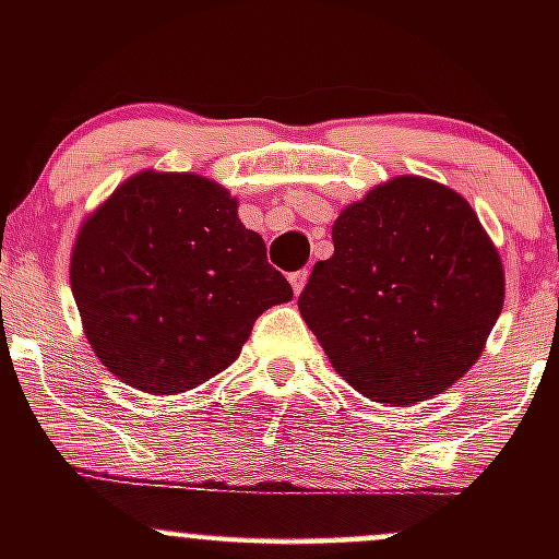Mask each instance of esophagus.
<instances>
[{
	"instance_id": "esophagus-1",
	"label": "esophagus",
	"mask_w": 559,
	"mask_h": 559,
	"mask_svg": "<svg viewBox=\"0 0 559 559\" xmlns=\"http://www.w3.org/2000/svg\"><path fill=\"white\" fill-rule=\"evenodd\" d=\"M307 278H310V273H307V271H297V273L288 275V281H292V288H294V294H297V297L301 294V288H305Z\"/></svg>"
}]
</instances>
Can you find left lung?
<instances>
[{"label":"left lung","mask_w":559,"mask_h":559,"mask_svg":"<svg viewBox=\"0 0 559 559\" xmlns=\"http://www.w3.org/2000/svg\"><path fill=\"white\" fill-rule=\"evenodd\" d=\"M331 236L299 312L336 373L386 407L454 386L504 305L502 258L467 199L396 176L346 204Z\"/></svg>","instance_id":"left-lung-1"}]
</instances>
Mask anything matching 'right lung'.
<instances>
[{
  "label": "right lung",
  "instance_id": "right-lung-1",
  "mask_svg": "<svg viewBox=\"0 0 559 559\" xmlns=\"http://www.w3.org/2000/svg\"><path fill=\"white\" fill-rule=\"evenodd\" d=\"M70 288L102 365L155 396L226 370L254 320L294 297L239 221V199L163 170L131 176L81 223Z\"/></svg>",
  "mask_w": 559,
  "mask_h": 559
}]
</instances>
